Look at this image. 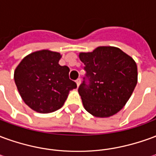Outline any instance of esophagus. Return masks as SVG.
<instances>
[{
    "instance_id": "esophagus-1",
    "label": "esophagus",
    "mask_w": 156,
    "mask_h": 156,
    "mask_svg": "<svg viewBox=\"0 0 156 156\" xmlns=\"http://www.w3.org/2000/svg\"><path fill=\"white\" fill-rule=\"evenodd\" d=\"M80 83H81V79L80 78H78L77 80H76V83H77V86H79L80 85Z\"/></svg>"
}]
</instances>
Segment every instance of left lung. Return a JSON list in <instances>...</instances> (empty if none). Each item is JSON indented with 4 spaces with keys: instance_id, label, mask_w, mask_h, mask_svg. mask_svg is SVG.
Masks as SVG:
<instances>
[{
    "instance_id": "left-lung-1",
    "label": "left lung",
    "mask_w": 156,
    "mask_h": 156,
    "mask_svg": "<svg viewBox=\"0 0 156 156\" xmlns=\"http://www.w3.org/2000/svg\"><path fill=\"white\" fill-rule=\"evenodd\" d=\"M79 58L86 71V78L78 88L85 109L98 118L117 114L137 84L136 62L115 47H98L91 52H80Z\"/></svg>"
}]
</instances>
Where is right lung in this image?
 <instances>
[{
  "label": "right lung",
  "mask_w": 156,
  "mask_h": 156,
  "mask_svg": "<svg viewBox=\"0 0 156 156\" xmlns=\"http://www.w3.org/2000/svg\"><path fill=\"white\" fill-rule=\"evenodd\" d=\"M57 51L41 50L23 58L14 72V80L21 97L32 110L48 114L64 105L70 90L77 88L69 79V68L60 66Z\"/></svg>",
  "instance_id": "add662e5"
}]
</instances>
